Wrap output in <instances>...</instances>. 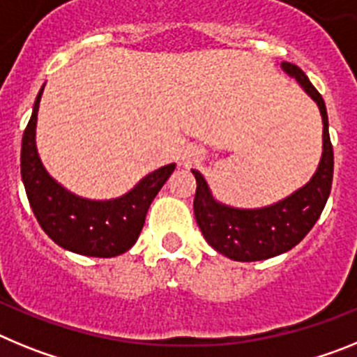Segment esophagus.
<instances>
[{
    "label": "esophagus",
    "instance_id": "1",
    "mask_svg": "<svg viewBox=\"0 0 357 357\" xmlns=\"http://www.w3.org/2000/svg\"><path fill=\"white\" fill-rule=\"evenodd\" d=\"M202 155L200 151L195 150V148H189V150L184 151V155H182V164L184 166H193V164L200 162Z\"/></svg>",
    "mask_w": 357,
    "mask_h": 357
}]
</instances>
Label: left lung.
Wrapping results in <instances>:
<instances>
[{
    "label": "left lung",
    "instance_id": "8db88e82",
    "mask_svg": "<svg viewBox=\"0 0 357 357\" xmlns=\"http://www.w3.org/2000/svg\"><path fill=\"white\" fill-rule=\"evenodd\" d=\"M280 68L301 85L320 110L324 127L321 157L309 182L270 206L247 209L216 200L204 175L198 169H191L197 178L193 209L202 234L214 250L241 263L270 259L298 245L320 218L333 185L334 155L324 98L301 68L289 62H282Z\"/></svg>",
    "mask_w": 357,
    "mask_h": 357
}]
</instances>
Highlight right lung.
I'll return each mask as SVG.
<instances>
[{"label":"right lung","instance_id":"right-lung-1","mask_svg":"<svg viewBox=\"0 0 357 357\" xmlns=\"http://www.w3.org/2000/svg\"><path fill=\"white\" fill-rule=\"evenodd\" d=\"M44 85L36 98L21 144V176L31 211L48 238L64 250L89 257L125 254L139 238L150 204L176 164L153 169L121 197L91 200L71 193L50 175L37 151V112Z\"/></svg>","mask_w":357,"mask_h":357}]
</instances>
